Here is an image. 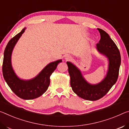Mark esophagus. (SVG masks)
I'll return each instance as SVG.
<instances>
[{"label": "esophagus", "instance_id": "1", "mask_svg": "<svg viewBox=\"0 0 129 129\" xmlns=\"http://www.w3.org/2000/svg\"><path fill=\"white\" fill-rule=\"evenodd\" d=\"M65 60L66 61H70L72 60V57L70 55H66V57H65Z\"/></svg>", "mask_w": 129, "mask_h": 129}]
</instances>
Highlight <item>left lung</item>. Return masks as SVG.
<instances>
[{
  "label": "left lung",
  "mask_w": 129,
  "mask_h": 129,
  "mask_svg": "<svg viewBox=\"0 0 129 129\" xmlns=\"http://www.w3.org/2000/svg\"><path fill=\"white\" fill-rule=\"evenodd\" d=\"M101 39L96 48L100 54L108 59V70L105 78L97 84H91L84 79L78 67L67 62L70 77V85L78 96L88 101H96L105 96L117 81L121 58L120 52L108 34L103 29L97 28Z\"/></svg>",
  "instance_id": "1"
}]
</instances>
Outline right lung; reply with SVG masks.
<instances>
[{
  "label": "right lung",
  "instance_id": "1",
  "mask_svg": "<svg viewBox=\"0 0 129 129\" xmlns=\"http://www.w3.org/2000/svg\"><path fill=\"white\" fill-rule=\"evenodd\" d=\"M26 27L8 42L6 46L3 62L2 71L4 79L11 90L23 100H33L41 96L50 85V77L60 62L59 59L51 62L45 67L35 77L29 80L19 78L15 73L11 63V55L15 46L25 31Z\"/></svg>",
  "mask_w": 129,
  "mask_h": 129
}]
</instances>
